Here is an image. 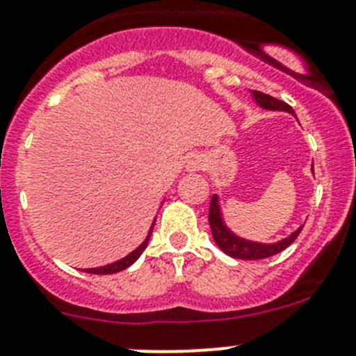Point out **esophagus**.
Returning a JSON list of instances; mask_svg holds the SVG:
<instances>
[{
    "mask_svg": "<svg viewBox=\"0 0 356 356\" xmlns=\"http://www.w3.org/2000/svg\"><path fill=\"white\" fill-rule=\"evenodd\" d=\"M185 169H187L188 172L201 171L202 169L201 155H191V157H187V161H185Z\"/></svg>",
    "mask_w": 356,
    "mask_h": 356,
    "instance_id": "34e87169",
    "label": "esophagus"
}]
</instances>
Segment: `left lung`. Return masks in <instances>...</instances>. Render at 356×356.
Wrapping results in <instances>:
<instances>
[{"mask_svg": "<svg viewBox=\"0 0 356 356\" xmlns=\"http://www.w3.org/2000/svg\"><path fill=\"white\" fill-rule=\"evenodd\" d=\"M250 92H252L255 103L259 104L260 108H264V110L289 111V113L293 115V110L290 104L283 103V101L276 99V97L269 96V94L260 92V90H250ZM311 171L314 172L313 165H311ZM209 227H211V234L216 246L229 257H234V259L241 260H260L276 255V253L283 252L286 246L292 245L297 239V236L300 234V231H302V225H300L296 232H292V234L286 236L285 239H282V241L277 243H257L248 241V239L245 238H239V236H236L234 232L225 225V222H223L222 209H220L218 195L216 194H213L211 204H209Z\"/></svg>", "mask_w": 356, "mask_h": 356, "instance_id": "1", "label": "left lung"}]
</instances>
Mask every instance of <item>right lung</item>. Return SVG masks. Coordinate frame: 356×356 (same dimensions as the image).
<instances>
[{
    "label": "right lung",
    "mask_w": 356,
    "mask_h": 356,
    "mask_svg": "<svg viewBox=\"0 0 356 356\" xmlns=\"http://www.w3.org/2000/svg\"><path fill=\"white\" fill-rule=\"evenodd\" d=\"M154 225H155V220H154V223H152L150 231H148V236H147V238H145V241L141 243V245L138 246L136 250H133V252H131L129 255H125L124 259L117 260V262L106 264V266H103V267H92V269H83V270H86V273H90V274H113V273H118V270L127 269V267H129V266H133V264L136 262L138 259H140V255H141V253H143V250L147 248L148 239H150L152 231H154Z\"/></svg>",
    "instance_id": "add662e5"
}]
</instances>
